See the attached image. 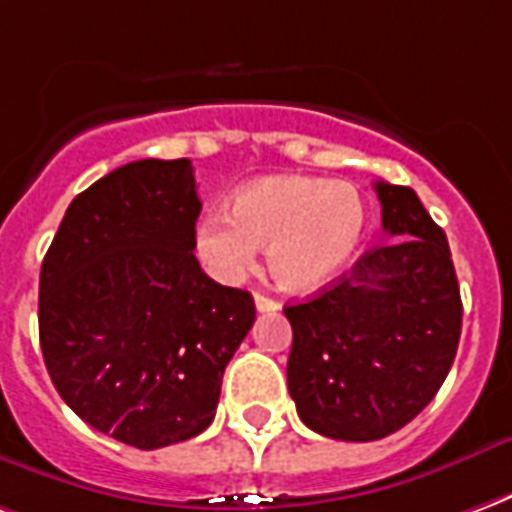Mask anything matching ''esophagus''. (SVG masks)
Returning a JSON list of instances; mask_svg holds the SVG:
<instances>
[{"instance_id":"34e87169","label":"esophagus","mask_w":512,"mask_h":512,"mask_svg":"<svg viewBox=\"0 0 512 512\" xmlns=\"http://www.w3.org/2000/svg\"><path fill=\"white\" fill-rule=\"evenodd\" d=\"M255 306L257 312H276V309H279V304H276L274 298H268V295L263 293H255Z\"/></svg>"}]
</instances>
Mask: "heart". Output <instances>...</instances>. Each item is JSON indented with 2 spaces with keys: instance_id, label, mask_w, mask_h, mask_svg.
Segmentation results:
<instances>
[{
  "instance_id": "obj_1",
  "label": "heart",
  "mask_w": 512,
  "mask_h": 512,
  "mask_svg": "<svg viewBox=\"0 0 512 512\" xmlns=\"http://www.w3.org/2000/svg\"><path fill=\"white\" fill-rule=\"evenodd\" d=\"M369 230L366 200L347 181L263 176L244 184L227 214L195 227V255L219 282H238L266 249L268 276L287 293H317L347 271Z\"/></svg>"
}]
</instances>
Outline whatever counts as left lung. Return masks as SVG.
Masks as SVG:
<instances>
[{"label":"left lung","mask_w":512,"mask_h":512,"mask_svg":"<svg viewBox=\"0 0 512 512\" xmlns=\"http://www.w3.org/2000/svg\"><path fill=\"white\" fill-rule=\"evenodd\" d=\"M388 244L339 282L285 306L287 388L317 434L372 442L399 431L448 377L461 293L448 238L410 187L374 184Z\"/></svg>","instance_id":"left-lung-1"}]
</instances>
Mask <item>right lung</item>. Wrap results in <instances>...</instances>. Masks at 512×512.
<instances>
[{
  "instance_id": "right-lung-1",
  "label": "right lung",
  "mask_w": 512,
  "mask_h": 512,
  "mask_svg": "<svg viewBox=\"0 0 512 512\" xmlns=\"http://www.w3.org/2000/svg\"><path fill=\"white\" fill-rule=\"evenodd\" d=\"M189 160L121 165L70 203L40 268V347L92 429L140 450L198 437L255 323L246 290L203 274Z\"/></svg>"
}]
</instances>
